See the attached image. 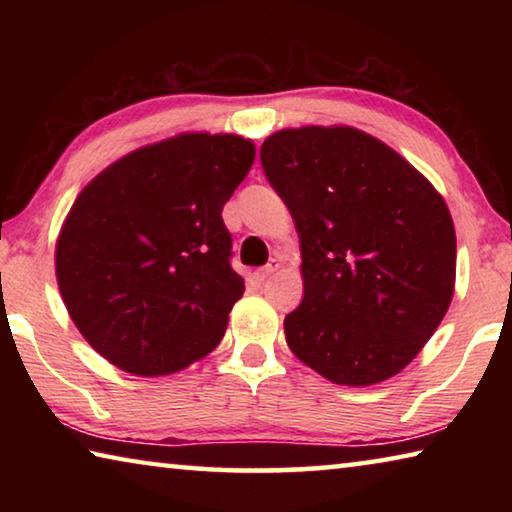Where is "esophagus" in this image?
I'll return each instance as SVG.
<instances>
[{"mask_svg": "<svg viewBox=\"0 0 512 512\" xmlns=\"http://www.w3.org/2000/svg\"><path fill=\"white\" fill-rule=\"evenodd\" d=\"M277 268H280V264H266V266H262V268H257V271H255V277H257V282H266L268 280V277H271L275 271H277Z\"/></svg>", "mask_w": 512, "mask_h": 512, "instance_id": "esophagus-1", "label": "esophagus"}]
</instances>
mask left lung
<instances>
[{
	"instance_id": "obj_1",
	"label": "left lung",
	"mask_w": 512,
	"mask_h": 512,
	"mask_svg": "<svg viewBox=\"0 0 512 512\" xmlns=\"http://www.w3.org/2000/svg\"><path fill=\"white\" fill-rule=\"evenodd\" d=\"M259 158L300 235L305 298L284 318L291 352L343 386L397 375L454 296L456 232L443 196L350 126L284 128Z\"/></svg>"
}]
</instances>
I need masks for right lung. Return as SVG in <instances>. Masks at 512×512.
Here are the masks:
<instances>
[{
	"mask_svg": "<svg viewBox=\"0 0 512 512\" xmlns=\"http://www.w3.org/2000/svg\"><path fill=\"white\" fill-rule=\"evenodd\" d=\"M239 135L183 133L110 164L76 198L56 244L60 296L112 366L171 375L221 343L244 293L223 205L253 167Z\"/></svg>",
	"mask_w": 512,
	"mask_h": 512,
	"instance_id": "right-lung-1",
	"label": "right lung"
}]
</instances>
